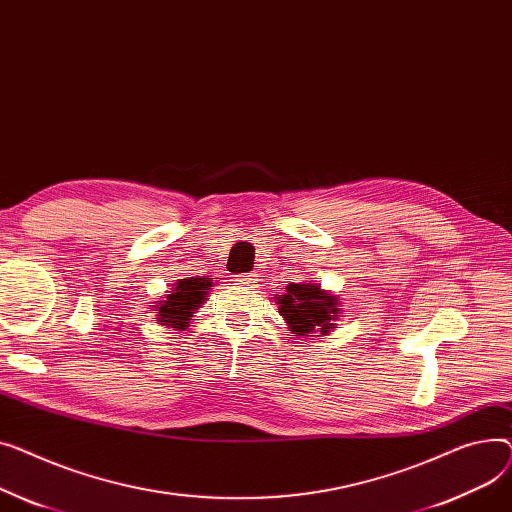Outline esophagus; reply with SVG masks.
<instances>
[{"mask_svg": "<svg viewBox=\"0 0 512 512\" xmlns=\"http://www.w3.org/2000/svg\"><path fill=\"white\" fill-rule=\"evenodd\" d=\"M237 277H239V283H246V285L256 283V275L254 273H242V275H237Z\"/></svg>", "mask_w": 512, "mask_h": 512, "instance_id": "obj_1", "label": "esophagus"}]
</instances>
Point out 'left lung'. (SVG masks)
Here are the masks:
<instances>
[{"label": "left lung", "instance_id": "1", "mask_svg": "<svg viewBox=\"0 0 512 512\" xmlns=\"http://www.w3.org/2000/svg\"><path fill=\"white\" fill-rule=\"evenodd\" d=\"M279 312L291 326L295 335H326L335 328V320L341 312L339 299L320 289L316 283H289L287 293L279 297ZM318 337V335H316Z\"/></svg>", "mask_w": 512, "mask_h": 512}]
</instances>
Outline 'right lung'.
Listing matches in <instances>:
<instances>
[{
  "mask_svg": "<svg viewBox=\"0 0 512 512\" xmlns=\"http://www.w3.org/2000/svg\"><path fill=\"white\" fill-rule=\"evenodd\" d=\"M213 287L210 279H182L177 281L175 289L167 295L165 302L157 306V316L161 324L184 328L188 326L190 316L200 308L206 299V291Z\"/></svg>",
  "mask_w": 512,
  "mask_h": 512,
  "instance_id": "right-lung-1",
  "label": "right lung"
}]
</instances>
